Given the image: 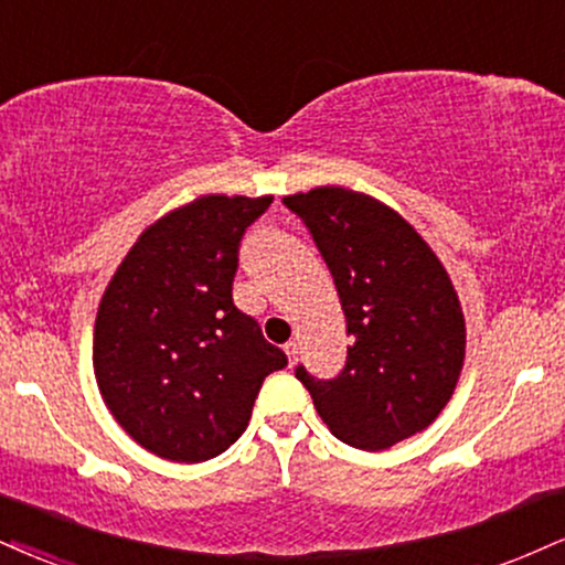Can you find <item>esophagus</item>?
Segmentation results:
<instances>
[{
	"instance_id": "1",
	"label": "esophagus",
	"mask_w": 565,
	"mask_h": 565,
	"mask_svg": "<svg viewBox=\"0 0 565 565\" xmlns=\"http://www.w3.org/2000/svg\"><path fill=\"white\" fill-rule=\"evenodd\" d=\"M284 352H287V358H289V365H295V360H297V352H300V348H297V342H287V344H284Z\"/></svg>"
}]
</instances>
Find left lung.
I'll list each match as a JSON object with an SVG mask.
<instances>
[{"mask_svg":"<svg viewBox=\"0 0 565 565\" xmlns=\"http://www.w3.org/2000/svg\"><path fill=\"white\" fill-rule=\"evenodd\" d=\"M310 231L348 321L344 369L295 376L337 439L386 450L424 431L458 384L466 321L450 276L411 223L339 186L284 196Z\"/></svg>","mask_w":565,"mask_h":565,"instance_id":"8db88e82","label":"left lung"}]
</instances>
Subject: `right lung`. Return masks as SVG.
Segmentation results:
<instances>
[{"label": "right lung", "mask_w": 565, "mask_h": 565, "mask_svg": "<svg viewBox=\"0 0 565 565\" xmlns=\"http://www.w3.org/2000/svg\"><path fill=\"white\" fill-rule=\"evenodd\" d=\"M274 196L210 194L149 226L115 270L94 323L107 407L149 452L202 463L247 429L287 355L234 305L242 236Z\"/></svg>", "instance_id": "right-lung-1"}]
</instances>
